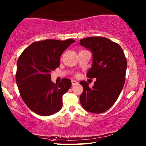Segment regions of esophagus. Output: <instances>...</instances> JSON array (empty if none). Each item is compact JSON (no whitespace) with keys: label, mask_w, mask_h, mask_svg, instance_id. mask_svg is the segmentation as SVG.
<instances>
[{"label":"esophagus","mask_w":146,"mask_h":146,"mask_svg":"<svg viewBox=\"0 0 146 146\" xmlns=\"http://www.w3.org/2000/svg\"><path fill=\"white\" fill-rule=\"evenodd\" d=\"M76 84H78V82H77L75 80H71V85H72V86H74Z\"/></svg>","instance_id":"34e87169"}]
</instances>
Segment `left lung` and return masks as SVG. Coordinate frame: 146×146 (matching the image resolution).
I'll list each match as a JSON object with an SVG mask.
<instances>
[{
    "instance_id": "obj_1",
    "label": "left lung",
    "mask_w": 146,
    "mask_h": 146,
    "mask_svg": "<svg viewBox=\"0 0 146 146\" xmlns=\"http://www.w3.org/2000/svg\"><path fill=\"white\" fill-rule=\"evenodd\" d=\"M80 44L93 54L92 68L86 76L96 78L92 88L80 82L83 92L80 100L86 111L101 113L112 106L119 98L125 80L127 60L119 44L104 37H89L80 40Z\"/></svg>"
}]
</instances>
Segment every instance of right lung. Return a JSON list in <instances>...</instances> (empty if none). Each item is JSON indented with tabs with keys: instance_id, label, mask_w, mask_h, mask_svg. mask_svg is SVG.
<instances>
[{
	"instance_id": "1",
	"label": "right lung",
	"mask_w": 146,
	"mask_h": 146,
	"mask_svg": "<svg viewBox=\"0 0 146 146\" xmlns=\"http://www.w3.org/2000/svg\"><path fill=\"white\" fill-rule=\"evenodd\" d=\"M75 41L46 39L30 44L19 58L15 80L21 98L36 114L49 116L60 111L62 97L71 86L70 79L51 82V73L60 66L63 51Z\"/></svg>"
}]
</instances>
